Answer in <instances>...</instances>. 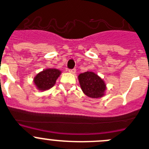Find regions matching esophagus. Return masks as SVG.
Wrapping results in <instances>:
<instances>
[{
  "instance_id": "esophagus-1",
  "label": "esophagus",
  "mask_w": 149,
  "mask_h": 149,
  "mask_svg": "<svg viewBox=\"0 0 149 149\" xmlns=\"http://www.w3.org/2000/svg\"><path fill=\"white\" fill-rule=\"evenodd\" d=\"M68 72H70V73L74 74L76 72V69H75V68H73V69H68Z\"/></svg>"
}]
</instances>
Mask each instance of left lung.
<instances>
[{"label": "left lung", "mask_w": 149, "mask_h": 149, "mask_svg": "<svg viewBox=\"0 0 149 149\" xmlns=\"http://www.w3.org/2000/svg\"><path fill=\"white\" fill-rule=\"evenodd\" d=\"M78 80L84 93L93 98H98L104 95L106 85L102 79L92 72L79 74Z\"/></svg>", "instance_id": "left-lung-1"}]
</instances>
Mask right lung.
<instances>
[{"label":"right lung","mask_w":149,"mask_h":149,"mask_svg":"<svg viewBox=\"0 0 149 149\" xmlns=\"http://www.w3.org/2000/svg\"><path fill=\"white\" fill-rule=\"evenodd\" d=\"M61 72L55 68H48L41 72L34 78V84L39 90L44 91L53 87Z\"/></svg>","instance_id":"1"}]
</instances>
